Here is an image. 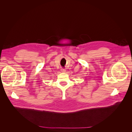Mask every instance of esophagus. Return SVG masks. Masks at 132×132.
<instances>
[{"label":"esophagus","mask_w":132,"mask_h":132,"mask_svg":"<svg viewBox=\"0 0 132 132\" xmlns=\"http://www.w3.org/2000/svg\"><path fill=\"white\" fill-rule=\"evenodd\" d=\"M61 71H62V72H65L66 70L65 69H61Z\"/></svg>","instance_id":"obj_1"}]
</instances>
